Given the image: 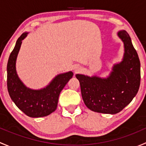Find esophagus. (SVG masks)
<instances>
[{
	"label": "esophagus",
	"instance_id": "obj_1",
	"mask_svg": "<svg viewBox=\"0 0 146 146\" xmlns=\"http://www.w3.org/2000/svg\"><path fill=\"white\" fill-rule=\"evenodd\" d=\"M73 69H74L75 72H78L79 70H80V68L79 67V66H75L74 68H73Z\"/></svg>",
	"mask_w": 146,
	"mask_h": 146
}]
</instances>
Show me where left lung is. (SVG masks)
<instances>
[{"label": "left lung", "instance_id": "left-lung-1", "mask_svg": "<svg viewBox=\"0 0 146 146\" xmlns=\"http://www.w3.org/2000/svg\"><path fill=\"white\" fill-rule=\"evenodd\" d=\"M117 35L124 44V54L121 62L114 65L107 78L76 76L84 103L95 112L119 113L132 101L139 89L141 64L138 54L126 31H119Z\"/></svg>", "mask_w": 146, "mask_h": 146}]
</instances>
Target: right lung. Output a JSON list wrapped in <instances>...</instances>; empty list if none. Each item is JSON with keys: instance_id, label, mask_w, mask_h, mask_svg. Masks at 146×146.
I'll return each mask as SVG.
<instances>
[{"instance_id": "1", "label": "right lung", "mask_w": 146, "mask_h": 146, "mask_svg": "<svg viewBox=\"0 0 146 146\" xmlns=\"http://www.w3.org/2000/svg\"><path fill=\"white\" fill-rule=\"evenodd\" d=\"M23 33L16 42L7 65V86L10 98L15 105L29 117H43L56 110L60 92L73 77V72L61 73L56 76L44 88L32 90L28 88L19 78L16 72V59L22 44L27 36Z\"/></svg>"}]
</instances>
